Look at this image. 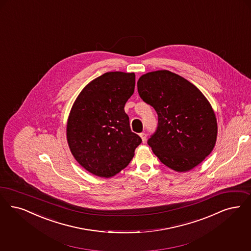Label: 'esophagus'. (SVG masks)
Here are the masks:
<instances>
[{
  "mask_svg": "<svg viewBox=\"0 0 251 251\" xmlns=\"http://www.w3.org/2000/svg\"><path fill=\"white\" fill-rule=\"evenodd\" d=\"M140 137L141 139H142V142L146 143V141H147V134L145 132H141Z\"/></svg>",
  "mask_w": 251,
  "mask_h": 251,
  "instance_id": "34e87169",
  "label": "esophagus"
}]
</instances>
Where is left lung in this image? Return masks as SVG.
I'll return each mask as SVG.
<instances>
[{
	"label": "left lung",
	"instance_id": "obj_1",
	"mask_svg": "<svg viewBox=\"0 0 251 251\" xmlns=\"http://www.w3.org/2000/svg\"><path fill=\"white\" fill-rule=\"evenodd\" d=\"M137 90L158 114L157 130L148 144L164 165L187 172L210 154L217 120L209 101L193 84L170 71H155L141 76Z\"/></svg>",
	"mask_w": 251,
	"mask_h": 251
}]
</instances>
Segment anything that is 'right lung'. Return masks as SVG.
<instances>
[{"label": "right lung", "mask_w": 251, "mask_h": 251, "mask_svg": "<svg viewBox=\"0 0 251 251\" xmlns=\"http://www.w3.org/2000/svg\"><path fill=\"white\" fill-rule=\"evenodd\" d=\"M134 86V73H105L89 83L73 104L66 129L71 152L97 176L111 177L127 167L142 142L124 111Z\"/></svg>", "instance_id": "1"}]
</instances>
